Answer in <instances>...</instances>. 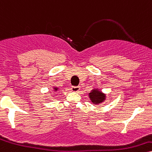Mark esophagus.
<instances>
[{
    "instance_id": "1",
    "label": "esophagus",
    "mask_w": 152,
    "mask_h": 152,
    "mask_svg": "<svg viewBox=\"0 0 152 152\" xmlns=\"http://www.w3.org/2000/svg\"><path fill=\"white\" fill-rule=\"evenodd\" d=\"M80 89V87H71V90L72 91H75V92H77V91H79Z\"/></svg>"
}]
</instances>
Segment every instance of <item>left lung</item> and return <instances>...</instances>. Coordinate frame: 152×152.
Instances as JSON below:
<instances>
[{"label": "left lung", "mask_w": 152, "mask_h": 152, "mask_svg": "<svg viewBox=\"0 0 152 152\" xmlns=\"http://www.w3.org/2000/svg\"><path fill=\"white\" fill-rule=\"evenodd\" d=\"M89 99L91 102L94 104H99L101 103L104 102L106 99V95L105 94L102 93L99 89H93L91 90V92L89 94Z\"/></svg>", "instance_id": "8db88e82"}]
</instances>
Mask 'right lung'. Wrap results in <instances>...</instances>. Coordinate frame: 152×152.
I'll list each match as a JSON object with an SVG mask.
<instances>
[{"mask_svg":"<svg viewBox=\"0 0 152 152\" xmlns=\"http://www.w3.org/2000/svg\"><path fill=\"white\" fill-rule=\"evenodd\" d=\"M53 89H54V91H57V90H58V88H57V87H54Z\"/></svg>","mask_w":152,"mask_h":152,"instance_id":"obj_1","label":"right lung"}]
</instances>
